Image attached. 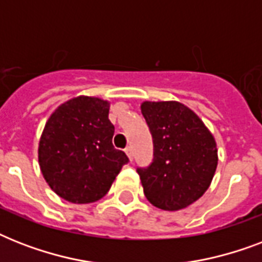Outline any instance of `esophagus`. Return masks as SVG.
I'll list each match as a JSON object with an SVG mask.
<instances>
[{
    "instance_id": "34e87169",
    "label": "esophagus",
    "mask_w": 262,
    "mask_h": 262,
    "mask_svg": "<svg viewBox=\"0 0 262 262\" xmlns=\"http://www.w3.org/2000/svg\"><path fill=\"white\" fill-rule=\"evenodd\" d=\"M125 152H126L127 158H129V160H133V149H132V147H126V149H125Z\"/></svg>"
}]
</instances>
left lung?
Segmentation results:
<instances>
[{
  "label": "left lung",
  "instance_id": "8db88e82",
  "mask_svg": "<svg viewBox=\"0 0 262 262\" xmlns=\"http://www.w3.org/2000/svg\"><path fill=\"white\" fill-rule=\"evenodd\" d=\"M154 140V160L139 168L144 194L163 211H179L201 197L217 167L211 130L194 111L177 100L141 103Z\"/></svg>",
  "mask_w": 262,
  "mask_h": 262
}]
</instances>
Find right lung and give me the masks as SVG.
Returning <instances> with one entry per match:
<instances>
[{"label":"right lung","instance_id":"obj_1","mask_svg":"<svg viewBox=\"0 0 262 262\" xmlns=\"http://www.w3.org/2000/svg\"><path fill=\"white\" fill-rule=\"evenodd\" d=\"M110 102L76 96L59 104L39 140V167L51 190L73 204H90L107 194L123 164L125 152L113 145Z\"/></svg>","mask_w":262,"mask_h":262}]
</instances>
